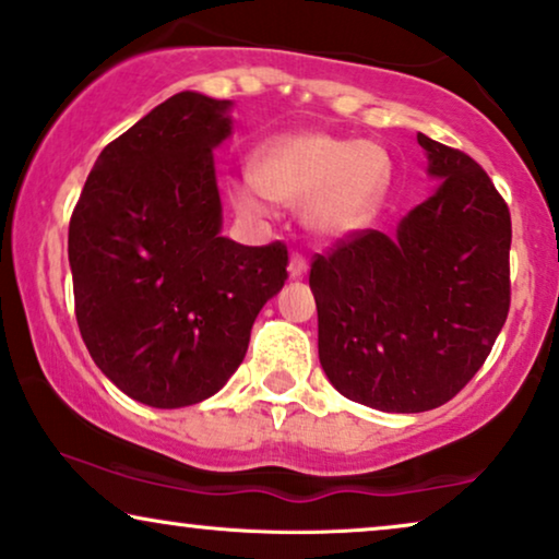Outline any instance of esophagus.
Returning <instances> with one entry per match:
<instances>
[{
    "label": "esophagus",
    "mask_w": 559,
    "mask_h": 559,
    "mask_svg": "<svg viewBox=\"0 0 559 559\" xmlns=\"http://www.w3.org/2000/svg\"><path fill=\"white\" fill-rule=\"evenodd\" d=\"M289 277L293 280H300V277H306L308 274V262H306V257H300V253H293V259H289Z\"/></svg>",
    "instance_id": "34e87169"
}]
</instances>
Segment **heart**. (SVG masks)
Instances as JSON below:
<instances>
[{
  "instance_id": "b5f03b06",
  "label": "heart",
  "mask_w": 559,
  "mask_h": 559,
  "mask_svg": "<svg viewBox=\"0 0 559 559\" xmlns=\"http://www.w3.org/2000/svg\"><path fill=\"white\" fill-rule=\"evenodd\" d=\"M390 182V158L374 143L329 133H289L264 143L253 171L230 179V200L249 217L272 215L274 200L300 205L321 238H346L372 221Z\"/></svg>"
}]
</instances>
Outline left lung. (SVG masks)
I'll use <instances>...</instances> for the list:
<instances>
[{
	"label": "left lung",
	"instance_id": "obj_1",
	"mask_svg": "<svg viewBox=\"0 0 559 559\" xmlns=\"http://www.w3.org/2000/svg\"><path fill=\"white\" fill-rule=\"evenodd\" d=\"M439 187L393 236L318 253L310 289L331 385L385 413L444 405L473 380L511 306V213L483 166L418 133Z\"/></svg>",
	"mask_w": 559,
	"mask_h": 559
}]
</instances>
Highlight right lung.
<instances>
[{"label":"right lung","instance_id":"1","mask_svg":"<svg viewBox=\"0 0 559 559\" xmlns=\"http://www.w3.org/2000/svg\"><path fill=\"white\" fill-rule=\"evenodd\" d=\"M230 99L179 92L94 162L69 223L76 323L94 365L151 408L215 395L287 280V246L221 236L213 148Z\"/></svg>","mask_w":559,"mask_h":559}]
</instances>
